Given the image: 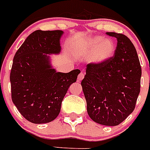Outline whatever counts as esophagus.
<instances>
[{
  "label": "esophagus",
  "mask_w": 150,
  "mask_h": 150,
  "mask_svg": "<svg viewBox=\"0 0 150 150\" xmlns=\"http://www.w3.org/2000/svg\"><path fill=\"white\" fill-rule=\"evenodd\" d=\"M84 77H85V74H84V72H82V71H81V72L79 75V76H78V80H79V81H81V80L84 79Z\"/></svg>",
  "instance_id": "obj_1"
}]
</instances>
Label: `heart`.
I'll use <instances>...</instances> for the list:
<instances>
[{
    "instance_id": "1",
    "label": "heart",
    "mask_w": 150,
    "mask_h": 150,
    "mask_svg": "<svg viewBox=\"0 0 150 150\" xmlns=\"http://www.w3.org/2000/svg\"><path fill=\"white\" fill-rule=\"evenodd\" d=\"M115 44L110 39H104L101 36L90 38L79 49V54L82 56L91 55L89 62L94 65H100L114 56Z\"/></svg>"
}]
</instances>
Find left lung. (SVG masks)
Masks as SVG:
<instances>
[{"mask_svg": "<svg viewBox=\"0 0 150 150\" xmlns=\"http://www.w3.org/2000/svg\"><path fill=\"white\" fill-rule=\"evenodd\" d=\"M117 40L114 56L100 65H87L81 87L93 121L117 126L135 108L142 71L137 50L127 36L107 33Z\"/></svg>", "mask_w": 150, "mask_h": 150, "instance_id": "left-lung-1", "label": "left lung"}]
</instances>
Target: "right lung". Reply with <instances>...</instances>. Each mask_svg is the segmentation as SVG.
<instances>
[{
  "label": "right lung",
  "mask_w": 150,
  "mask_h": 150,
  "mask_svg": "<svg viewBox=\"0 0 150 150\" xmlns=\"http://www.w3.org/2000/svg\"><path fill=\"white\" fill-rule=\"evenodd\" d=\"M62 30H36L19 48L13 60L10 81L11 98L25 119L46 124L56 119L69 86L81 71L57 72L50 55L61 52Z\"/></svg>",
  "instance_id": "add662e5"
}]
</instances>
